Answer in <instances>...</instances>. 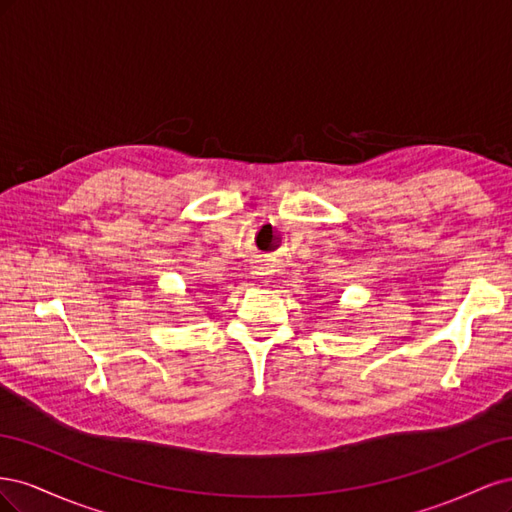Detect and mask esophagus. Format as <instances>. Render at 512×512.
<instances>
[{
	"mask_svg": "<svg viewBox=\"0 0 512 512\" xmlns=\"http://www.w3.org/2000/svg\"><path fill=\"white\" fill-rule=\"evenodd\" d=\"M273 273H275V267L271 262H258V265L252 267V275L260 277V280H267V277H271Z\"/></svg>",
	"mask_w": 512,
	"mask_h": 512,
	"instance_id": "1",
	"label": "esophagus"
}]
</instances>
